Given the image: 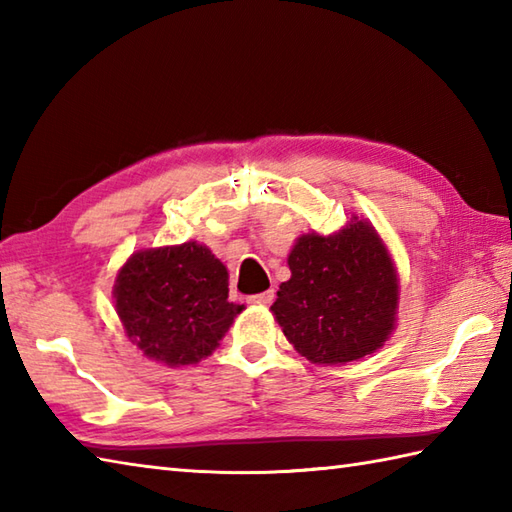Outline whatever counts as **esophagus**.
<instances>
[{"label": "esophagus", "mask_w": 512, "mask_h": 512, "mask_svg": "<svg viewBox=\"0 0 512 512\" xmlns=\"http://www.w3.org/2000/svg\"><path fill=\"white\" fill-rule=\"evenodd\" d=\"M275 299V290H266V292H259V295L248 297V303H255V306H268V303H273Z\"/></svg>", "instance_id": "esophagus-1"}]
</instances>
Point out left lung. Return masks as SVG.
I'll list each match as a JSON object with an SVG mask.
<instances>
[{
    "instance_id": "left-lung-1",
    "label": "left lung",
    "mask_w": 512,
    "mask_h": 512,
    "mask_svg": "<svg viewBox=\"0 0 512 512\" xmlns=\"http://www.w3.org/2000/svg\"><path fill=\"white\" fill-rule=\"evenodd\" d=\"M292 277L270 306L286 339L312 363H350L394 330L398 279L367 222L341 233L303 235L288 255Z\"/></svg>"
}]
</instances>
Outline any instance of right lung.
I'll use <instances>...</instances> for the list:
<instances>
[{
    "instance_id": "obj_1",
    "label": "right lung",
    "mask_w": 512,
    "mask_h": 512,
    "mask_svg": "<svg viewBox=\"0 0 512 512\" xmlns=\"http://www.w3.org/2000/svg\"><path fill=\"white\" fill-rule=\"evenodd\" d=\"M116 312L145 356L191 365L209 356L242 306L228 301V273L195 242L136 253L114 286Z\"/></svg>"
}]
</instances>
